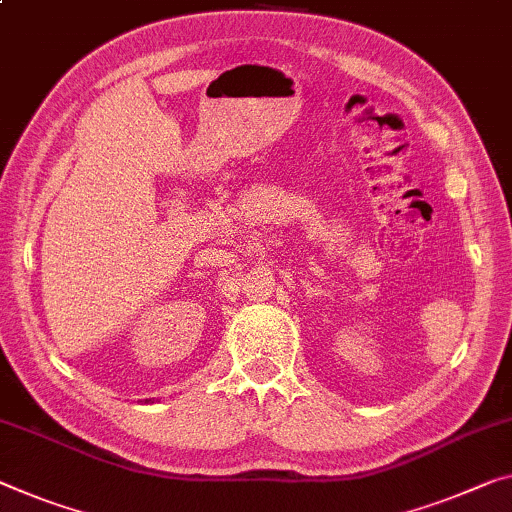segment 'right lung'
<instances>
[{"mask_svg": "<svg viewBox=\"0 0 512 512\" xmlns=\"http://www.w3.org/2000/svg\"><path fill=\"white\" fill-rule=\"evenodd\" d=\"M145 401H148V403H150V399H145Z\"/></svg>", "mask_w": 512, "mask_h": 512, "instance_id": "right-lung-1", "label": "right lung"}]
</instances>
